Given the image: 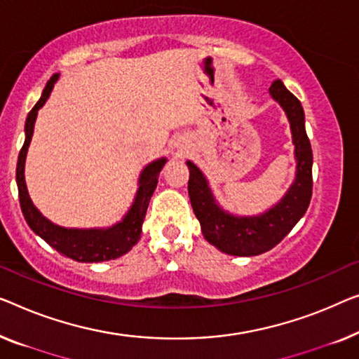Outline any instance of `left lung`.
<instances>
[{
    "label": "left lung",
    "instance_id": "8db88e82",
    "mask_svg": "<svg viewBox=\"0 0 359 359\" xmlns=\"http://www.w3.org/2000/svg\"><path fill=\"white\" fill-rule=\"evenodd\" d=\"M270 93L287 111L298 160L294 184L273 209L261 217L248 218L225 214L215 204L204 175L188 162L189 199L202 233L210 244L231 256H257L277 246L308 210L313 196V150L304 129L303 107L280 79L272 82Z\"/></svg>",
    "mask_w": 359,
    "mask_h": 359
}]
</instances>
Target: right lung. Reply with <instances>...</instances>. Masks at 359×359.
<instances>
[{
    "mask_svg": "<svg viewBox=\"0 0 359 359\" xmlns=\"http://www.w3.org/2000/svg\"><path fill=\"white\" fill-rule=\"evenodd\" d=\"M58 79V74H55L46 84L40 100L35 103V107L30 110L27 121H25V142L19 152L18 158V170H15V180H18L19 188V202L25 222L32 228L34 233L45 240L51 248H55L60 254L66 257L74 259L79 262H102L116 259L128 251L141 240L142 233V222L147 212L149 201L152 197L155 188L158 183V173L167 160L160 158L157 162L150 163L141 175V186H139L136 201L124 217L121 223H118L108 230H67L46 220V218L35 209L32 201H30L27 188L24 181V163L27 149L34 134V124L37 118L39 108L43 107V103L48 98L51 89H53L55 81Z\"/></svg>",
    "mask_w": 359,
    "mask_h": 359,
    "instance_id": "obj_1",
    "label": "right lung"
}]
</instances>
